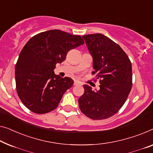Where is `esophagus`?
I'll list each match as a JSON object with an SVG mask.
<instances>
[{
  "mask_svg": "<svg viewBox=\"0 0 153 153\" xmlns=\"http://www.w3.org/2000/svg\"><path fill=\"white\" fill-rule=\"evenodd\" d=\"M79 84H81V83L79 82V81H77V80H75V81H74V86L79 85Z\"/></svg>",
  "mask_w": 153,
  "mask_h": 153,
  "instance_id": "esophagus-1",
  "label": "esophagus"
}]
</instances>
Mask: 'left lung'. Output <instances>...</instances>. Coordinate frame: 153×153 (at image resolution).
<instances>
[{
    "label": "left lung",
    "mask_w": 153,
    "mask_h": 153,
    "mask_svg": "<svg viewBox=\"0 0 153 153\" xmlns=\"http://www.w3.org/2000/svg\"><path fill=\"white\" fill-rule=\"evenodd\" d=\"M82 38L93 59L92 74H96L100 84L96 91L84 84L79 107L91 119L105 120L120 111L131 92V62L120 45L103 34H88Z\"/></svg>",
    "instance_id": "left-lung-1"
}]
</instances>
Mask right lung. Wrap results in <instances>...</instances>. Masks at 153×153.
I'll use <instances>...</instances> for the list:
<instances>
[{
	"instance_id": "right-lung-1",
	"label": "right lung",
	"mask_w": 153,
	"mask_h": 153,
	"mask_svg": "<svg viewBox=\"0 0 153 153\" xmlns=\"http://www.w3.org/2000/svg\"><path fill=\"white\" fill-rule=\"evenodd\" d=\"M84 43L81 36L58 29L36 34L26 43L16 65L15 79L18 97L29 110L45 114L58 107L74 80L55 75L53 70L69 51Z\"/></svg>"
}]
</instances>
